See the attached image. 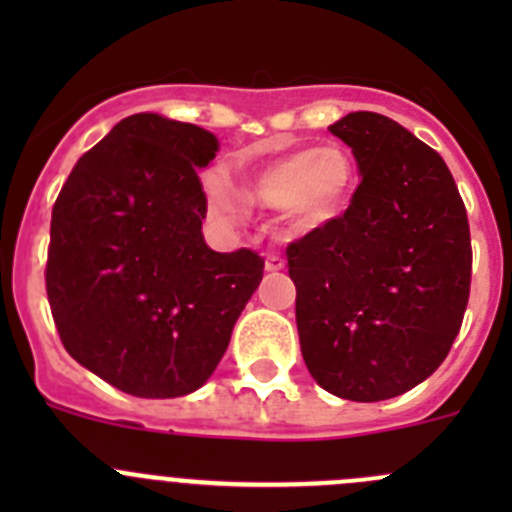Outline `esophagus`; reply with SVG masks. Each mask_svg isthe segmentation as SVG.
Segmentation results:
<instances>
[{
    "label": "esophagus",
    "instance_id": "obj_1",
    "mask_svg": "<svg viewBox=\"0 0 512 512\" xmlns=\"http://www.w3.org/2000/svg\"><path fill=\"white\" fill-rule=\"evenodd\" d=\"M285 265H287V262L282 260L280 255H270L265 260V270L267 272H280V270H285Z\"/></svg>",
    "mask_w": 512,
    "mask_h": 512
}]
</instances>
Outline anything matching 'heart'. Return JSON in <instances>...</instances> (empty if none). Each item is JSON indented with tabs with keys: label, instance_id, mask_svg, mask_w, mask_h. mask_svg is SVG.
I'll list each match as a JSON object with an SVG mask.
<instances>
[{
	"label": "heart",
	"instance_id": "obj_1",
	"mask_svg": "<svg viewBox=\"0 0 512 512\" xmlns=\"http://www.w3.org/2000/svg\"><path fill=\"white\" fill-rule=\"evenodd\" d=\"M205 198L213 218L230 223L235 198L223 173L205 175ZM356 188V165L339 143L294 148L247 173L242 195L260 210H277L289 235L322 230L347 210Z\"/></svg>",
	"mask_w": 512,
	"mask_h": 512
}]
</instances>
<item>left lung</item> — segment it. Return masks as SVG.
<instances>
[{"label":"left lung","instance_id":"8db88e82","mask_svg":"<svg viewBox=\"0 0 512 512\" xmlns=\"http://www.w3.org/2000/svg\"><path fill=\"white\" fill-rule=\"evenodd\" d=\"M329 131L361 183L347 213L287 247L312 379L339 399L414 389L451 352L471 292V230L456 180L391 118L356 111Z\"/></svg>","mask_w":512,"mask_h":512}]
</instances>
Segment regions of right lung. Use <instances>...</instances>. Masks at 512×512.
Instances as JSON below:
<instances>
[{"label":"right lung","mask_w":512,"mask_h":512,"mask_svg":"<svg viewBox=\"0 0 512 512\" xmlns=\"http://www.w3.org/2000/svg\"><path fill=\"white\" fill-rule=\"evenodd\" d=\"M205 128L136 113L76 160L51 210L46 294L66 352L141 399L213 376L262 280L252 250L205 245Z\"/></svg>","instance_id":"add662e5"}]
</instances>
